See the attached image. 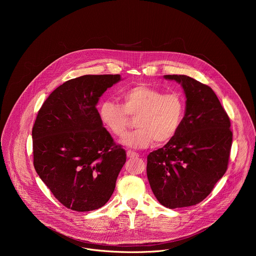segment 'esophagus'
Instances as JSON below:
<instances>
[{
  "instance_id": "obj_1",
  "label": "esophagus",
  "mask_w": 256,
  "mask_h": 256,
  "mask_svg": "<svg viewBox=\"0 0 256 256\" xmlns=\"http://www.w3.org/2000/svg\"><path fill=\"white\" fill-rule=\"evenodd\" d=\"M138 156H139V154L132 152V150H127V158H138Z\"/></svg>"
}]
</instances>
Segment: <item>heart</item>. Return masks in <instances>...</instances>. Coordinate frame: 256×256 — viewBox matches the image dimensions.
Wrapping results in <instances>:
<instances>
[{
	"instance_id": "1",
	"label": "heart",
	"mask_w": 256,
	"mask_h": 256,
	"mask_svg": "<svg viewBox=\"0 0 256 256\" xmlns=\"http://www.w3.org/2000/svg\"><path fill=\"white\" fill-rule=\"evenodd\" d=\"M122 106L104 102L100 116L110 132L122 137L129 124V116L135 117L137 129L126 134L121 143L131 148H146L154 141L158 144L172 140L178 132L185 115L186 104L178 92L166 94L154 88L138 86L122 94Z\"/></svg>"
}]
</instances>
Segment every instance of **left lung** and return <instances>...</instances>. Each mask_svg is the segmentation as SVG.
Returning a JSON list of instances; mask_svg holds the SVG:
<instances>
[{
	"instance_id": "left-lung-1",
	"label": "left lung",
	"mask_w": 256,
	"mask_h": 256,
	"mask_svg": "<svg viewBox=\"0 0 256 256\" xmlns=\"http://www.w3.org/2000/svg\"><path fill=\"white\" fill-rule=\"evenodd\" d=\"M182 86L186 110L176 135L146 158L158 201L176 209L203 201L222 178L232 141L230 121L214 90L188 76L166 74Z\"/></svg>"
}]
</instances>
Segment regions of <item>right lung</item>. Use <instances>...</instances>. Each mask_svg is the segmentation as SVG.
Here are the masks:
<instances>
[{"mask_svg":"<svg viewBox=\"0 0 256 256\" xmlns=\"http://www.w3.org/2000/svg\"><path fill=\"white\" fill-rule=\"evenodd\" d=\"M120 74H86L58 86L32 128L34 164L65 207L88 212L110 200L126 152L104 127L96 104Z\"/></svg>","mask_w":256,"mask_h":256,"instance_id":"obj_1","label":"right lung"}]
</instances>
